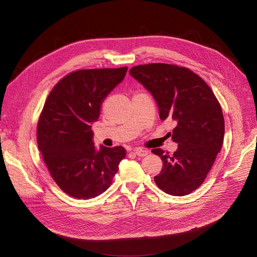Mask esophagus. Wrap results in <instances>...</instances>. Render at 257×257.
Instances as JSON below:
<instances>
[{"mask_svg":"<svg viewBox=\"0 0 257 257\" xmlns=\"http://www.w3.org/2000/svg\"><path fill=\"white\" fill-rule=\"evenodd\" d=\"M133 151L138 156H141V157H144V156L148 155V151L142 149V148H136V149H133Z\"/></svg>","mask_w":257,"mask_h":257,"instance_id":"1","label":"esophagus"}]
</instances>
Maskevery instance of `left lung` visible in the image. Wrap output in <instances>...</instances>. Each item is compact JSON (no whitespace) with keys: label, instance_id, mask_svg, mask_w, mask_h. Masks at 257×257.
I'll list each match as a JSON object with an SVG mask.
<instances>
[{"label":"left lung","instance_id":"obj_1","mask_svg":"<svg viewBox=\"0 0 257 257\" xmlns=\"http://www.w3.org/2000/svg\"><path fill=\"white\" fill-rule=\"evenodd\" d=\"M131 77L153 96L161 120L176 121L172 140L178 144L170 155L153 149L164 163L154 177L157 186L172 196L191 194L203 183L224 140V116L210 87L185 67L167 63L134 66Z\"/></svg>","mask_w":257,"mask_h":257}]
</instances>
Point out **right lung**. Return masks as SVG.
I'll list each match as a JSON object with an SVG mask.
<instances>
[{"label": "right lung", "instance_id": "add662e5", "mask_svg": "<svg viewBox=\"0 0 257 257\" xmlns=\"http://www.w3.org/2000/svg\"><path fill=\"white\" fill-rule=\"evenodd\" d=\"M127 67L73 72L54 86L37 125L38 150L52 178L77 199L104 193L126 156L121 146L94 147L91 125Z\"/></svg>", "mask_w": 257, "mask_h": 257}]
</instances>
